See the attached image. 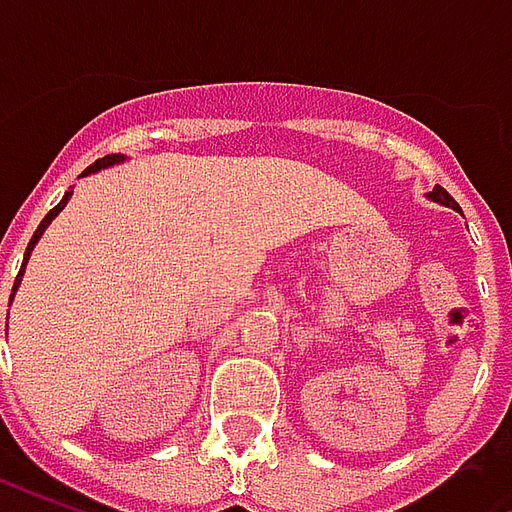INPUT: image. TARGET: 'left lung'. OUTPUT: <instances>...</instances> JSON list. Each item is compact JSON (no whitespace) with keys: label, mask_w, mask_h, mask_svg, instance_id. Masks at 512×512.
<instances>
[{"label":"left lung","mask_w":512,"mask_h":512,"mask_svg":"<svg viewBox=\"0 0 512 512\" xmlns=\"http://www.w3.org/2000/svg\"><path fill=\"white\" fill-rule=\"evenodd\" d=\"M428 197H430V200H436V202H444V205H450V208H458V202L452 200L450 194H447V189H441V186H436V189L430 191Z\"/></svg>","instance_id":"8db88e82"}]
</instances>
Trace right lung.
Returning <instances> with one entry per match:
<instances>
[{"mask_svg": "<svg viewBox=\"0 0 512 512\" xmlns=\"http://www.w3.org/2000/svg\"><path fill=\"white\" fill-rule=\"evenodd\" d=\"M115 161H120V156H115V153H112V156L98 158L95 164H90V167H87V172H98V169H101V167H109V164H115ZM71 194H73V191H65V197H62L60 205H54V208H51V211L46 213V219L40 222V227H38V230H35V235H32V241H29V246H27V255H24V266H27L29 252L35 249V244H38V238H40V235H43V230H46V227H49L51 219H54V216H57V213H60L62 208H65V205H68V200H71ZM24 266H21V271H18L16 285H13V293H16V288H18V282H21V277H24ZM10 301H13V296H10Z\"/></svg>", "mask_w": 512, "mask_h": 512, "instance_id": "add662e5", "label": "right lung"}]
</instances>
